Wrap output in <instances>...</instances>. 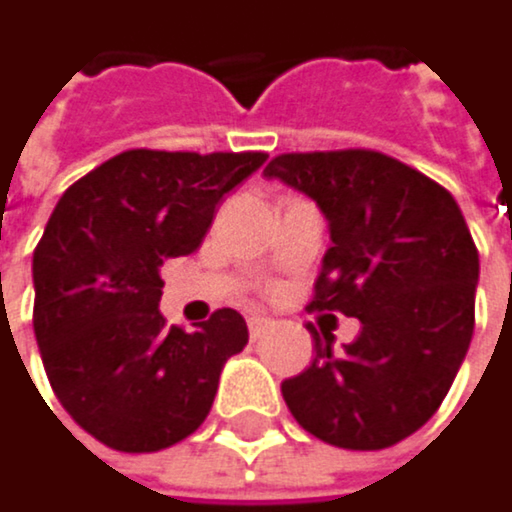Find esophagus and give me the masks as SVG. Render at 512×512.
I'll return each instance as SVG.
<instances>
[{
    "mask_svg": "<svg viewBox=\"0 0 512 512\" xmlns=\"http://www.w3.org/2000/svg\"><path fill=\"white\" fill-rule=\"evenodd\" d=\"M270 324H273V321H270L267 315H251V318H248V336H251V339H261V336L270 330Z\"/></svg>",
    "mask_w": 512,
    "mask_h": 512,
    "instance_id": "1",
    "label": "esophagus"
}]
</instances>
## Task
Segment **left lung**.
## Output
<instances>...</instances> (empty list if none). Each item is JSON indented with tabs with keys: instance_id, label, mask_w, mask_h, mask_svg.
<instances>
[{
	"instance_id": "left-lung-1",
	"label": "left lung",
	"mask_w": 512,
	"mask_h": 512,
	"mask_svg": "<svg viewBox=\"0 0 512 512\" xmlns=\"http://www.w3.org/2000/svg\"><path fill=\"white\" fill-rule=\"evenodd\" d=\"M264 176L309 194L330 224L309 309L363 324L339 354L309 327L315 360L282 396L333 447H393L441 408L474 336L480 258L465 215L435 179L375 149L285 152Z\"/></svg>"
}]
</instances>
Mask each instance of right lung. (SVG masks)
Segmentation results:
<instances>
[{
  "mask_svg": "<svg viewBox=\"0 0 512 512\" xmlns=\"http://www.w3.org/2000/svg\"><path fill=\"white\" fill-rule=\"evenodd\" d=\"M264 152L128 149L77 179L32 254L35 339L62 408L119 453H155L209 414L227 357L248 342L239 312L194 333L158 312L161 267L191 254L218 200Z\"/></svg>",
  "mask_w": 512,
  "mask_h": 512,
  "instance_id": "right-lung-1",
  "label": "right lung"
}]
</instances>
